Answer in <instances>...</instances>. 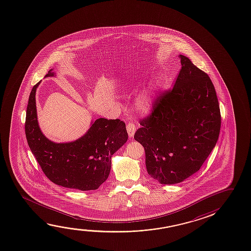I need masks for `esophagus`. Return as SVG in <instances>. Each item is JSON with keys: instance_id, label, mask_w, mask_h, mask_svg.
Segmentation results:
<instances>
[{"instance_id": "esophagus-1", "label": "esophagus", "mask_w": 251, "mask_h": 251, "mask_svg": "<svg viewBox=\"0 0 251 251\" xmlns=\"http://www.w3.org/2000/svg\"><path fill=\"white\" fill-rule=\"evenodd\" d=\"M135 130H136V127H135V124H133L132 122H129V123H127V134H128V136L132 138L134 135H135Z\"/></svg>"}]
</instances>
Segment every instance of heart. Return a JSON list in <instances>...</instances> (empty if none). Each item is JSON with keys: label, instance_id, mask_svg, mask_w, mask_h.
Segmentation results:
<instances>
[{"label": "heart", "instance_id": "b5f03b06", "mask_svg": "<svg viewBox=\"0 0 251 251\" xmlns=\"http://www.w3.org/2000/svg\"><path fill=\"white\" fill-rule=\"evenodd\" d=\"M136 107L140 111L149 113L152 108V98L149 94L141 95L136 100Z\"/></svg>", "mask_w": 251, "mask_h": 251}]
</instances>
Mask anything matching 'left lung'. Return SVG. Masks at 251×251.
Returning a JSON list of instances; mask_svg holds the SVG:
<instances>
[{
  "label": "left lung",
  "instance_id": "obj_1",
  "mask_svg": "<svg viewBox=\"0 0 251 251\" xmlns=\"http://www.w3.org/2000/svg\"><path fill=\"white\" fill-rule=\"evenodd\" d=\"M179 57L181 69L173 89L156 98L134 136L145 150L148 173L161 184L179 183L200 170L220 133L212 81L189 58Z\"/></svg>",
  "mask_w": 251,
  "mask_h": 251
}]
</instances>
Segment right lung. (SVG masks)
<instances>
[{"label": "right lung", "mask_w": 251, "mask_h": 251, "mask_svg": "<svg viewBox=\"0 0 251 251\" xmlns=\"http://www.w3.org/2000/svg\"><path fill=\"white\" fill-rule=\"evenodd\" d=\"M50 70L45 77L54 76ZM27 103L25 133L28 146L47 177L55 184L78 190L97 189L108 177L111 157L127 142L124 122L99 118L88 132L74 142L55 143L43 135L37 121L35 92Z\"/></svg>", "instance_id": "right-lung-1"}]
</instances>
